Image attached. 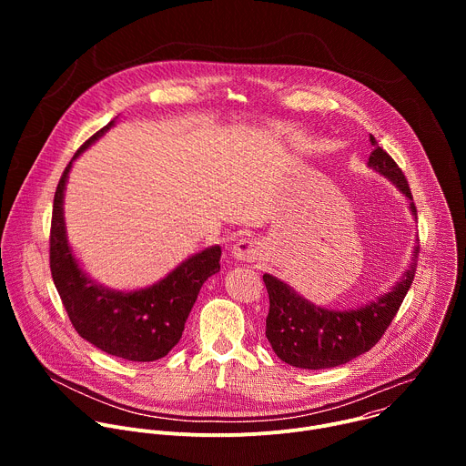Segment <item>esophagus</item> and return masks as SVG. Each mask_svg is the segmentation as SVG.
Segmentation results:
<instances>
[{
	"instance_id": "obj_1",
	"label": "esophagus",
	"mask_w": 466,
	"mask_h": 466,
	"mask_svg": "<svg viewBox=\"0 0 466 466\" xmlns=\"http://www.w3.org/2000/svg\"><path fill=\"white\" fill-rule=\"evenodd\" d=\"M232 258L238 261H254L261 258V245L254 238H241L232 245Z\"/></svg>"
}]
</instances>
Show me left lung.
<instances>
[{"mask_svg":"<svg viewBox=\"0 0 466 466\" xmlns=\"http://www.w3.org/2000/svg\"><path fill=\"white\" fill-rule=\"evenodd\" d=\"M370 144L374 149L367 166L392 182L398 191L408 197L410 212L417 219V208L404 173L372 137ZM417 258L419 243L413 247L408 269L385 293L367 304L347 309L315 306L299 295L288 282L265 273L263 282L269 293L265 338L269 339L275 354L282 361L299 369L320 370L352 361L354 358L369 352L385 334L387 326L394 319L413 284Z\"/></svg>","mask_w":466,"mask_h":466,"instance_id":"1","label":"left lung"}]
</instances>
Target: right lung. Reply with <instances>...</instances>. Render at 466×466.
Listing matches in <instances>:
<instances>
[{"instance_id": "add662e5", "label": "right lung", "mask_w": 466, "mask_h": 466, "mask_svg": "<svg viewBox=\"0 0 466 466\" xmlns=\"http://www.w3.org/2000/svg\"><path fill=\"white\" fill-rule=\"evenodd\" d=\"M85 142L64 169L53 201L49 263L55 288L79 336L99 350L128 360L155 361L180 341L184 322L203 284L221 269V247L212 245L182 259L158 282L140 289H112L92 279L76 256L66 232L64 193L74 162L116 125Z\"/></svg>"}]
</instances>
